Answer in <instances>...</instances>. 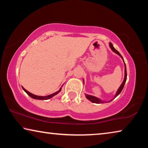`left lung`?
<instances>
[{
	"label": "left lung",
	"instance_id": "obj_1",
	"mask_svg": "<svg viewBox=\"0 0 148 148\" xmlns=\"http://www.w3.org/2000/svg\"><path fill=\"white\" fill-rule=\"evenodd\" d=\"M110 48L112 49V51H114L116 53L118 54L119 56L123 59V57L121 56V55L119 53L118 51H117V50L114 48V46H113V45H112V43H110ZM123 61H124V60H123ZM126 80H127V69H126V65H125V78H124L123 82V83L121 85V86L119 87V88L118 89V90H117L116 94V95H115V97H114V99L116 98L117 96H118V95L120 94V92H121L122 89H123V87L125 86V82H126ZM86 98L87 99L89 100V101H91V102H94V103L101 104V103H104V102H105L104 101H102L101 100H100L99 99L97 98V97L92 96V95H89L86 94Z\"/></svg>",
	"mask_w": 148,
	"mask_h": 148
}]
</instances>
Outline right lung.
<instances>
[{
	"instance_id": "right-lung-1",
	"label": "right lung",
	"mask_w": 148,
	"mask_h": 148,
	"mask_svg": "<svg viewBox=\"0 0 148 148\" xmlns=\"http://www.w3.org/2000/svg\"><path fill=\"white\" fill-rule=\"evenodd\" d=\"M22 88H23V89L24 90V91L27 92V94L29 95V96L31 97V98L34 99H38V100H47V99H49L52 98V97H53V96H55V95H56L57 94H58L59 92L61 91V88H60V89L58 91L54 92V93H53V94L49 95H47V96L42 97V96H37V95H35L32 94V93H31V92H29L28 91H27V90H26L25 89V88H23V87H22Z\"/></svg>"
}]
</instances>
